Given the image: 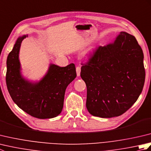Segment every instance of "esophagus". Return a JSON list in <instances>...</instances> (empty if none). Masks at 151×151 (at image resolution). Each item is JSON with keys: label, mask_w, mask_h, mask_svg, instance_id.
<instances>
[{"label": "esophagus", "mask_w": 151, "mask_h": 151, "mask_svg": "<svg viewBox=\"0 0 151 151\" xmlns=\"http://www.w3.org/2000/svg\"><path fill=\"white\" fill-rule=\"evenodd\" d=\"M76 75H77L78 76H79L81 75V67H76Z\"/></svg>", "instance_id": "1"}]
</instances>
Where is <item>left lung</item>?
Masks as SVG:
<instances>
[{"label": "left lung", "mask_w": 151, "mask_h": 151, "mask_svg": "<svg viewBox=\"0 0 151 151\" xmlns=\"http://www.w3.org/2000/svg\"><path fill=\"white\" fill-rule=\"evenodd\" d=\"M81 76L87 86L86 108L94 116H119L135 103L145 83L142 48L134 36L121 32L114 43L99 46Z\"/></svg>", "instance_id": "1"}]
</instances>
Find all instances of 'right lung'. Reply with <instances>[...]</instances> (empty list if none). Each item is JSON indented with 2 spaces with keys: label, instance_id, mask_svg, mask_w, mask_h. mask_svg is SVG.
Segmentation results:
<instances>
[{
  "label": "right lung",
  "instance_id": "obj_1",
  "mask_svg": "<svg viewBox=\"0 0 151 151\" xmlns=\"http://www.w3.org/2000/svg\"><path fill=\"white\" fill-rule=\"evenodd\" d=\"M27 36L19 37L7 58L6 86L12 100L31 116L50 119L58 116L63 106L65 89L76 78L75 65L70 63L61 67L50 65L41 81L32 84L20 74L19 52L21 43Z\"/></svg>",
  "mask_w": 151,
  "mask_h": 151
}]
</instances>
